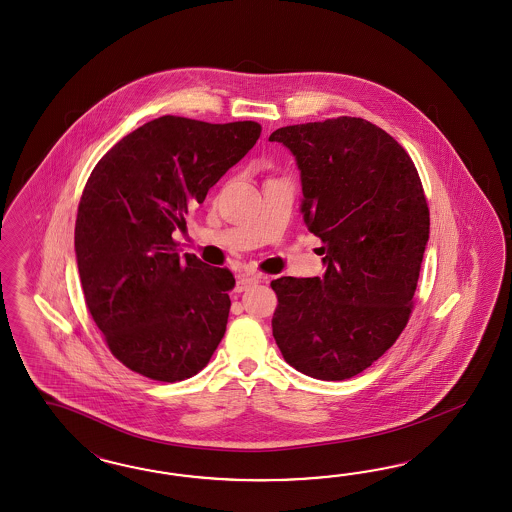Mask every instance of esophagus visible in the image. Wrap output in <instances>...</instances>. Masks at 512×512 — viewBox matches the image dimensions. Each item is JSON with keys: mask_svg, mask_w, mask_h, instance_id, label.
<instances>
[{"mask_svg": "<svg viewBox=\"0 0 512 512\" xmlns=\"http://www.w3.org/2000/svg\"><path fill=\"white\" fill-rule=\"evenodd\" d=\"M263 276L261 274H246V276H242V278L238 279V283H236V291H244V289H248L251 285H255V283H259V281H263Z\"/></svg>", "mask_w": 512, "mask_h": 512, "instance_id": "34e87169", "label": "esophagus"}]
</instances>
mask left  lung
<instances>
[{
	"label": "left lung",
	"mask_w": 512,
	"mask_h": 512,
	"mask_svg": "<svg viewBox=\"0 0 512 512\" xmlns=\"http://www.w3.org/2000/svg\"><path fill=\"white\" fill-rule=\"evenodd\" d=\"M295 155L304 223L321 238V278L274 279L272 334L283 358L321 381H343L385 355L409 321L430 210L402 146L362 118L279 127Z\"/></svg>",
	"instance_id": "1"
}]
</instances>
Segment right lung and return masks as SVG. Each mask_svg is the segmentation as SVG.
<instances>
[{
    "label": "right lung",
    "instance_id": "obj_1",
    "mask_svg": "<svg viewBox=\"0 0 512 512\" xmlns=\"http://www.w3.org/2000/svg\"><path fill=\"white\" fill-rule=\"evenodd\" d=\"M261 135L257 122L161 116L116 142L78 204L75 253L86 306L129 370L174 383L201 372L225 334L227 268L180 257L172 233Z\"/></svg>",
    "mask_w": 512,
    "mask_h": 512
}]
</instances>
